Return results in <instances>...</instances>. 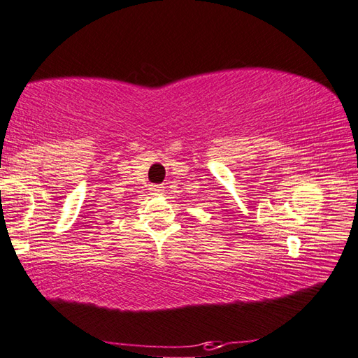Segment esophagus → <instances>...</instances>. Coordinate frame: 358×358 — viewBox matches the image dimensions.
I'll list each match as a JSON object with an SVG mask.
<instances>
[{"label": "esophagus", "instance_id": "obj_1", "mask_svg": "<svg viewBox=\"0 0 358 358\" xmlns=\"http://www.w3.org/2000/svg\"><path fill=\"white\" fill-rule=\"evenodd\" d=\"M152 191L155 194H161L164 191V189H163V186H155V187H152Z\"/></svg>", "mask_w": 358, "mask_h": 358}]
</instances>
